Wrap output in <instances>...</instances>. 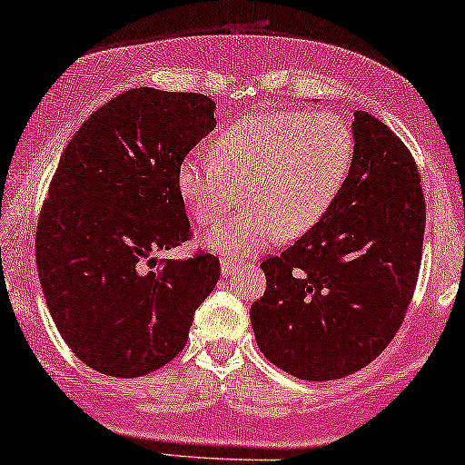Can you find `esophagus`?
I'll use <instances>...</instances> for the list:
<instances>
[{
	"mask_svg": "<svg viewBox=\"0 0 465 465\" xmlns=\"http://www.w3.org/2000/svg\"><path fill=\"white\" fill-rule=\"evenodd\" d=\"M238 270V263H233L232 260H221V272L223 276H232Z\"/></svg>",
	"mask_w": 465,
	"mask_h": 465,
	"instance_id": "34e87169",
	"label": "esophagus"
}]
</instances>
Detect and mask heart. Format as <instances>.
Masks as SVG:
<instances>
[{"label": "heart", "instance_id": "heart-1", "mask_svg": "<svg viewBox=\"0 0 465 465\" xmlns=\"http://www.w3.org/2000/svg\"><path fill=\"white\" fill-rule=\"evenodd\" d=\"M214 158L186 156L178 191L199 225H213L244 189V214L203 236L210 251L252 255L279 238H298L322 221L348 180L356 139L332 111H262L229 124Z\"/></svg>", "mask_w": 465, "mask_h": 465}]
</instances>
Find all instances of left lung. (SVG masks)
Returning a JSON list of instances; mask_svg holds the SVG:
<instances>
[{"instance_id":"8db88e82","label":"left lung","mask_w":465,"mask_h":465,"mask_svg":"<svg viewBox=\"0 0 465 465\" xmlns=\"http://www.w3.org/2000/svg\"><path fill=\"white\" fill-rule=\"evenodd\" d=\"M354 163L331 210L279 257L251 307L262 354L309 381L367 367L401 326L419 279L425 197L403 141L356 111Z\"/></svg>"}]
</instances>
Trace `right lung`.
I'll return each instance as SVG.
<instances>
[{"mask_svg":"<svg viewBox=\"0 0 465 465\" xmlns=\"http://www.w3.org/2000/svg\"><path fill=\"white\" fill-rule=\"evenodd\" d=\"M203 94L137 87L87 117L64 150L40 210L36 263L68 348L114 378L173 361L221 276L210 252L158 260L191 223L178 167L216 126Z\"/></svg>","mask_w":465,"mask_h":465,"instance_id":"add662e5","label":"right lung"}]
</instances>
